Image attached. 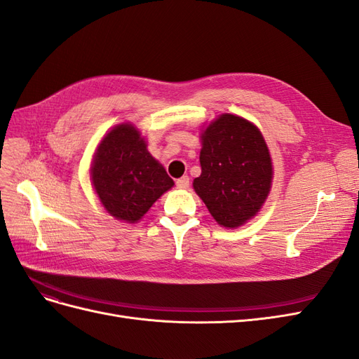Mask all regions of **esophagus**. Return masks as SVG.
Masks as SVG:
<instances>
[{
    "label": "esophagus",
    "instance_id": "34e87169",
    "mask_svg": "<svg viewBox=\"0 0 359 359\" xmlns=\"http://www.w3.org/2000/svg\"><path fill=\"white\" fill-rule=\"evenodd\" d=\"M190 186V178L186 175V177H181L180 180H177V187L181 189V190H186L189 189Z\"/></svg>",
    "mask_w": 359,
    "mask_h": 359
}]
</instances>
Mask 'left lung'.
I'll return each instance as SVG.
<instances>
[{
  "mask_svg": "<svg viewBox=\"0 0 359 359\" xmlns=\"http://www.w3.org/2000/svg\"><path fill=\"white\" fill-rule=\"evenodd\" d=\"M201 177L193 187L215 222L238 227L260 210L273 180L268 147L247 119L224 114L202 135Z\"/></svg>",
  "mask_w": 359,
  "mask_h": 359,
  "instance_id": "left-lung-1",
  "label": "left lung"
}]
</instances>
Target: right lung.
Wrapping results in <instances>:
<instances>
[{"mask_svg": "<svg viewBox=\"0 0 359 359\" xmlns=\"http://www.w3.org/2000/svg\"><path fill=\"white\" fill-rule=\"evenodd\" d=\"M93 184L106 211L135 223L168 191L173 181L148 153L145 140L132 124L116 126L97 149Z\"/></svg>", "mask_w": 359, "mask_h": 359, "instance_id": "obj_1", "label": "right lung"}]
</instances>
